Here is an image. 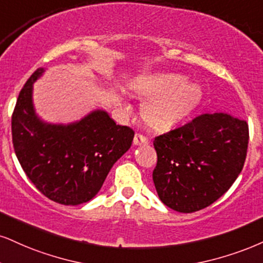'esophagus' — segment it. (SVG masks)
I'll list each match as a JSON object with an SVG mask.
<instances>
[{
    "label": "esophagus",
    "mask_w": 263,
    "mask_h": 263,
    "mask_svg": "<svg viewBox=\"0 0 263 263\" xmlns=\"http://www.w3.org/2000/svg\"><path fill=\"white\" fill-rule=\"evenodd\" d=\"M134 145H137V146H139V145H147L148 144V140L146 137H144V135L141 134H135L134 137Z\"/></svg>",
    "instance_id": "34e87169"
}]
</instances>
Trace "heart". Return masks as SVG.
<instances>
[{"mask_svg": "<svg viewBox=\"0 0 263 263\" xmlns=\"http://www.w3.org/2000/svg\"><path fill=\"white\" fill-rule=\"evenodd\" d=\"M133 90L145 99L144 118L157 130H168L179 124L194 112L201 100V90L195 83L187 82L181 74H156L139 79L132 85ZM125 111L130 109L122 100Z\"/></svg>", "mask_w": 263, "mask_h": 263, "instance_id": "obj_1", "label": "heart"}]
</instances>
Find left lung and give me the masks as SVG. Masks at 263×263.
I'll return each mask as SVG.
<instances>
[{"instance_id":"obj_1","label":"left lung","mask_w":263,"mask_h":263,"mask_svg":"<svg viewBox=\"0 0 263 263\" xmlns=\"http://www.w3.org/2000/svg\"><path fill=\"white\" fill-rule=\"evenodd\" d=\"M248 144V123L222 112L205 113L156 137L152 179L160 200L181 213L210 206L240 174Z\"/></svg>"}]
</instances>
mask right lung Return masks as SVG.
<instances>
[{"instance_id":"add662e5","label":"right lung","mask_w":263,"mask_h":263,"mask_svg":"<svg viewBox=\"0 0 263 263\" xmlns=\"http://www.w3.org/2000/svg\"><path fill=\"white\" fill-rule=\"evenodd\" d=\"M39 68L19 92L12 116V140L25 174L54 202L77 206L101 189L113 164L132 146L134 132L117 125L105 109H93L80 121L53 124L42 121L32 102Z\"/></svg>"}]
</instances>
